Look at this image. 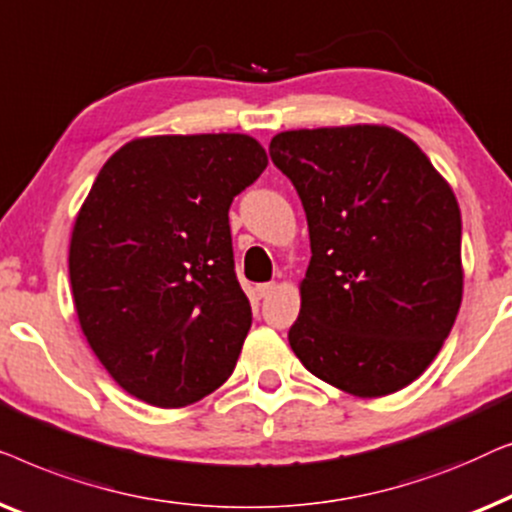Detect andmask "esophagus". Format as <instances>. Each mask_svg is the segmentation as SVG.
Instances as JSON below:
<instances>
[{
    "instance_id": "obj_1",
    "label": "esophagus",
    "mask_w": 512,
    "mask_h": 512,
    "mask_svg": "<svg viewBox=\"0 0 512 512\" xmlns=\"http://www.w3.org/2000/svg\"><path fill=\"white\" fill-rule=\"evenodd\" d=\"M276 290V283H262V285H257V294L259 297H269V294Z\"/></svg>"
}]
</instances>
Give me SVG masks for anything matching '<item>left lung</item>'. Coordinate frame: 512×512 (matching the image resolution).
I'll list each match as a JSON object with an SVG mask.
<instances>
[{
    "label": "left lung",
    "instance_id": "8db88e82",
    "mask_svg": "<svg viewBox=\"0 0 512 512\" xmlns=\"http://www.w3.org/2000/svg\"><path fill=\"white\" fill-rule=\"evenodd\" d=\"M269 155L304 204L311 264L290 345L313 376L362 399L420 378L462 304V213L406 134L292 129Z\"/></svg>",
    "mask_w": 512,
    "mask_h": 512
}]
</instances>
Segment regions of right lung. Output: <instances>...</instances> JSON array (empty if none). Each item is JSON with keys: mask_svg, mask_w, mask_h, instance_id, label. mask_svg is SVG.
I'll return each instance as SVG.
<instances>
[{"mask_svg": "<svg viewBox=\"0 0 512 512\" xmlns=\"http://www.w3.org/2000/svg\"><path fill=\"white\" fill-rule=\"evenodd\" d=\"M266 164L248 134L146 136L92 183L71 232V292L92 352L132 397L183 408L232 376L253 311L229 206Z\"/></svg>", "mask_w": 512, "mask_h": 512, "instance_id": "1", "label": "right lung"}]
</instances>
